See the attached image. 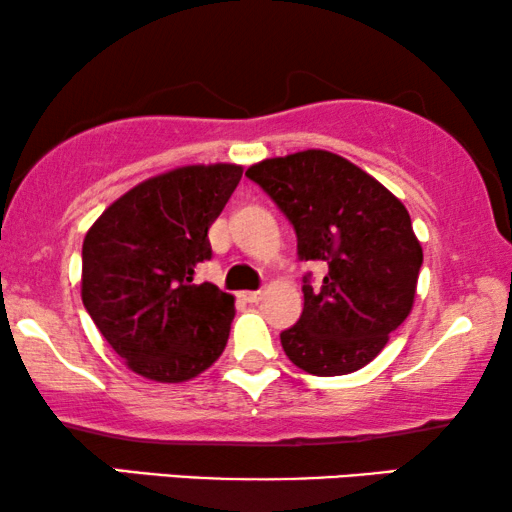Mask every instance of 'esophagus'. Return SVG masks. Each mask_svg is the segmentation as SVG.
<instances>
[{
    "label": "esophagus",
    "instance_id": "1",
    "mask_svg": "<svg viewBox=\"0 0 512 512\" xmlns=\"http://www.w3.org/2000/svg\"><path fill=\"white\" fill-rule=\"evenodd\" d=\"M240 298L244 300V303H258V300L263 298L261 291H242Z\"/></svg>",
    "mask_w": 512,
    "mask_h": 512
}]
</instances>
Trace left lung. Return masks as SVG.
Listing matches in <instances>:
<instances>
[{"instance_id": "left-lung-1", "label": "left lung", "mask_w": 512, "mask_h": 512, "mask_svg": "<svg viewBox=\"0 0 512 512\" xmlns=\"http://www.w3.org/2000/svg\"><path fill=\"white\" fill-rule=\"evenodd\" d=\"M293 223L298 254L324 261L321 289L303 286V314L284 331L291 363L319 377L368 366L415 305L424 254L408 209L347 158L307 149L251 165Z\"/></svg>"}]
</instances>
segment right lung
<instances>
[{"instance_id":"obj_1","label":"right lung","mask_w":512,"mask_h":512,"mask_svg":"<svg viewBox=\"0 0 512 512\" xmlns=\"http://www.w3.org/2000/svg\"><path fill=\"white\" fill-rule=\"evenodd\" d=\"M242 179V165H181L104 209L83 240L81 298L132 373L179 384L226 349L235 298L195 284L212 258L207 230Z\"/></svg>"}]
</instances>
